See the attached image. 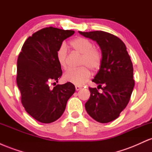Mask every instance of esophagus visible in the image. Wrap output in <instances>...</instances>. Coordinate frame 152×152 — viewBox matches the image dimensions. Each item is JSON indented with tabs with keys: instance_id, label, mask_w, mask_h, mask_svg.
<instances>
[{
	"instance_id": "obj_1",
	"label": "esophagus",
	"mask_w": 152,
	"mask_h": 152,
	"mask_svg": "<svg viewBox=\"0 0 152 152\" xmlns=\"http://www.w3.org/2000/svg\"><path fill=\"white\" fill-rule=\"evenodd\" d=\"M75 88H76V91H78V90L81 89V86H75Z\"/></svg>"
}]
</instances>
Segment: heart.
Returning a JSON list of instances; mask_svg holds the SVG:
<instances>
[{
	"instance_id": "heart-1",
	"label": "heart",
	"mask_w": 152,
	"mask_h": 152,
	"mask_svg": "<svg viewBox=\"0 0 152 152\" xmlns=\"http://www.w3.org/2000/svg\"><path fill=\"white\" fill-rule=\"evenodd\" d=\"M70 46L76 52L81 54L80 66L82 67L68 71L64 74V79L76 86H82L90 78L91 72L88 69L96 71L100 67L102 61V51L99 48L93 46L91 41L82 37L76 38L71 41ZM57 58L63 69H67L68 53L64 45H62L58 50Z\"/></svg>"
}]
</instances>
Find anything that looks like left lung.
<instances>
[{
	"label": "left lung",
	"instance_id": "left-lung-1",
	"mask_svg": "<svg viewBox=\"0 0 152 152\" xmlns=\"http://www.w3.org/2000/svg\"><path fill=\"white\" fill-rule=\"evenodd\" d=\"M78 32L96 41L102 53L100 69L92 81L99 84L97 88L100 87L102 92L89 87L90 98L85 108L96 121H112L126 108L135 83L131 57L124 43L114 35L102 31Z\"/></svg>",
	"mask_w": 152,
	"mask_h": 152
}]
</instances>
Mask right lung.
<instances>
[{"label": "right lung", "instance_id": "add662e5", "mask_svg": "<svg viewBox=\"0 0 152 152\" xmlns=\"http://www.w3.org/2000/svg\"><path fill=\"white\" fill-rule=\"evenodd\" d=\"M74 34L71 30L44 28L27 38L18 56L16 82L22 105L41 123L60 118L76 90L70 82L56 85L62 76L57 53L64 40ZM50 83L54 84L53 89L50 88Z\"/></svg>", "mask_w": 152, "mask_h": 152}]
</instances>
